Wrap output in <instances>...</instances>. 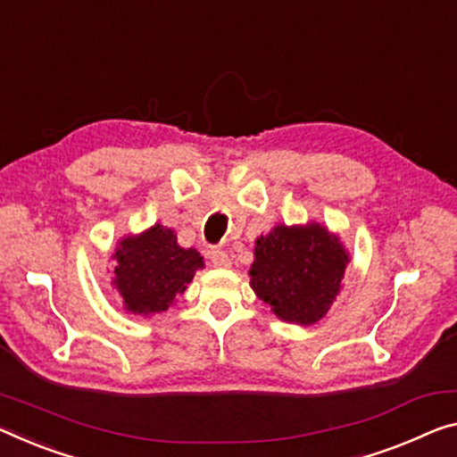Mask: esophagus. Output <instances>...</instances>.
Masks as SVG:
<instances>
[{
  "instance_id": "34e87169",
  "label": "esophagus",
  "mask_w": 457,
  "mask_h": 457,
  "mask_svg": "<svg viewBox=\"0 0 457 457\" xmlns=\"http://www.w3.org/2000/svg\"><path fill=\"white\" fill-rule=\"evenodd\" d=\"M210 262H212L214 268H219V270L230 268V257L224 251H210Z\"/></svg>"
}]
</instances>
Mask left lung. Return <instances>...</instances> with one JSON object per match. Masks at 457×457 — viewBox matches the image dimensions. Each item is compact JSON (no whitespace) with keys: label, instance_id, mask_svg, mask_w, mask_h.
<instances>
[{"label":"left lung","instance_id":"obj_1","mask_svg":"<svg viewBox=\"0 0 457 457\" xmlns=\"http://www.w3.org/2000/svg\"><path fill=\"white\" fill-rule=\"evenodd\" d=\"M249 270L251 287L279 320L311 327L331 311L343 287L349 251L320 222L278 224L259 235Z\"/></svg>","mask_w":457,"mask_h":457}]
</instances>
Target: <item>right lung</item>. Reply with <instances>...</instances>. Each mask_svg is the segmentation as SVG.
I'll return each mask as SVG.
<instances>
[{"label": "right lung", "instance_id": "add662e5", "mask_svg": "<svg viewBox=\"0 0 457 457\" xmlns=\"http://www.w3.org/2000/svg\"><path fill=\"white\" fill-rule=\"evenodd\" d=\"M112 262V287L120 294L124 311L145 319L173 306L195 271L204 270V257L194 247H181L175 230L159 222L138 235H124Z\"/></svg>", "mask_w": 457, "mask_h": 457}]
</instances>
